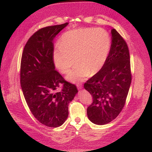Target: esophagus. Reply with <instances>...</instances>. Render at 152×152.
Returning <instances> with one entry per match:
<instances>
[{"instance_id": "1", "label": "esophagus", "mask_w": 152, "mask_h": 152, "mask_svg": "<svg viewBox=\"0 0 152 152\" xmlns=\"http://www.w3.org/2000/svg\"><path fill=\"white\" fill-rule=\"evenodd\" d=\"M76 86H77V88H78V89H81L82 88V83H77Z\"/></svg>"}]
</instances>
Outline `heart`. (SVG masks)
I'll return each mask as SVG.
<instances>
[{
  "label": "heart",
  "mask_w": 152,
  "mask_h": 152,
  "mask_svg": "<svg viewBox=\"0 0 152 152\" xmlns=\"http://www.w3.org/2000/svg\"><path fill=\"white\" fill-rule=\"evenodd\" d=\"M59 44L53 51L55 65L60 72L67 73L76 62L77 65L66 76V79L77 82L101 69L111 42L108 33L102 28H80L64 33Z\"/></svg>",
  "instance_id": "1"
}]
</instances>
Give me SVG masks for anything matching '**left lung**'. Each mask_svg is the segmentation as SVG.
Segmentation results:
<instances>
[{
	"label": "left lung",
	"instance_id": "left-lung-1",
	"mask_svg": "<svg viewBox=\"0 0 152 152\" xmlns=\"http://www.w3.org/2000/svg\"><path fill=\"white\" fill-rule=\"evenodd\" d=\"M111 34L110 50L104 65L84 84L93 98L87 109L88 117L100 125L108 124L119 114L131 83L127 44L115 28L111 30Z\"/></svg>",
	"mask_w": 152,
	"mask_h": 152
}]
</instances>
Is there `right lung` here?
Listing matches in <instances>:
<instances>
[{"instance_id":"add662e5","label":"right lung","mask_w":152,"mask_h":152,"mask_svg":"<svg viewBox=\"0 0 152 152\" xmlns=\"http://www.w3.org/2000/svg\"><path fill=\"white\" fill-rule=\"evenodd\" d=\"M69 25L46 27L37 31L25 44L21 61V87L34 118L50 127L62 125L69 115V104L78 93L55 70L53 51L56 35ZM60 83L62 89L57 91Z\"/></svg>"}]
</instances>
